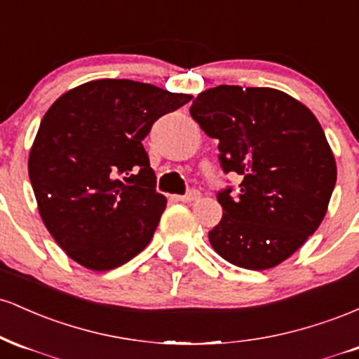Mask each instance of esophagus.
Wrapping results in <instances>:
<instances>
[{
	"instance_id": "1",
	"label": "esophagus",
	"mask_w": 359,
	"mask_h": 359,
	"mask_svg": "<svg viewBox=\"0 0 359 359\" xmlns=\"http://www.w3.org/2000/svg\"><path fill=\"white\" fill-rule=\"evenodd\" d=\"M201 197V192L196 191V189H191L187 194H184V196H177V201H182V203H194V201H197Z\"/></svg>"
}]
</instances>
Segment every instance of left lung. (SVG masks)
<instances>
[{
  "instance_id": "8db88e82",
  "label": "left lung",
  "mask_w": 359,
  "mask_h": 359,
  "mask_svg": "<svg viewBox=\"0 0 359 359\" xmlns=\"http://www.w3.org/2000/svg\"><path fill=\"white\" fill-rule=\"evenodd\" d=\"M191 116L219 140L222 217L209 231L216 253L246 270L277 266L319 228L336 185V162L314 114L282 90L217 86L192 101Z\"/></svg>"
}]
</instances>
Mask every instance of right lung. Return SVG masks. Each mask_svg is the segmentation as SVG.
<instances>
[{"label": "right lung", "instance_id": "right-lung-1", "mask_svg": "<svg viewBox=\"0 0 359 359\" xmlns=\"http://www.w3.org/2000/svg\"><path fill=\"white\" fill-rule=\"evenodd\" d=\"M192 96L130 79L90 81L40 123L28 175L48 233L74 262L113 270L137 257L167 205L143 138Z\"/></svg>", "mask_w": 359, "mask_h": 359}]
</instances>
